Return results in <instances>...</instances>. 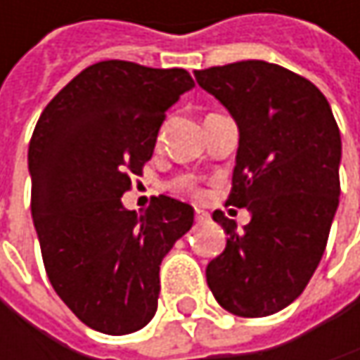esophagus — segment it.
<instances>
[{"instance_id":"34e87169","label":"esophagus","mask_w":360,"mask_h":360,"mask_svg":"<svg viewBox=\"0 0 360 360\" xmlns=\"http://www.w3.org/2000/svg\"><path fill=\"white\" fill-rule=\"evenodd\" d=\"M206 219H208V214H206L204 210H200V208H198V210H195V221H198V223H204Z\"/></svg>"}]
</instances>
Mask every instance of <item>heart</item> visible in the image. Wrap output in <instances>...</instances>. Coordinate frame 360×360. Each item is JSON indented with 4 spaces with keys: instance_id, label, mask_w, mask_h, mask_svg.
Returning <instances> with one entry per match:
<instances>
[{
    "instance_id": "heart-1",
    "label": "heart",
    "mask_w": 360,
    "mask_h": 360,
    "mask_svg": "<svg viewBox=\"0 0 360 360\" xmlns=\"http://www.w3.org/2000/svg\"><path fill=\"white\" fill-rule=\"evenodd\" d=\"M177 189H183V191H193V183L189 179H179L177 181Z\"/></svg>"
}]
</instances>
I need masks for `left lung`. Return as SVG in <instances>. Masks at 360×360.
<instances>
[{
    "label": "left lung",
    "mask_w": 360,
    "mask_h": 360,
    "mask_svg": "<svg viewBox=\"0 0 360 360\" xmlns=\"http://www.w3.org/2000/svg\"><path fill=\"white\" fill-rule=\"evenodd\" d=\"M193 75L238 122L227 204L250 212L244 231L212 212L229 238L206 281L225 311L266 317L304 292L323 256L340 202V129L323 94L283 66L244 60Z\"/></svg>",
    "instance_id": "left-lung-1"
}]
</instances>
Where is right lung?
Instances as JSON below:
<instances>
[{"label": "right lung", "instance_id": "add662e5", "mask_svg": "<svg viewBox=\"0 0 360 360\" xmlns=\"http://www.w3.org/2000/svg\"><path fill=\"white\" fill-rule=\"evenodd\" d=\"M193 79L183 68L106 60L79 72L37 120L29 143L31 212L47 277L96 331L133 333L152 321L160 262L193 225L169 195L143 214L120 202L152 158L160 124Z\"/></svg>", "mask_w": 360, "mask_h": 360}]
</instances>
